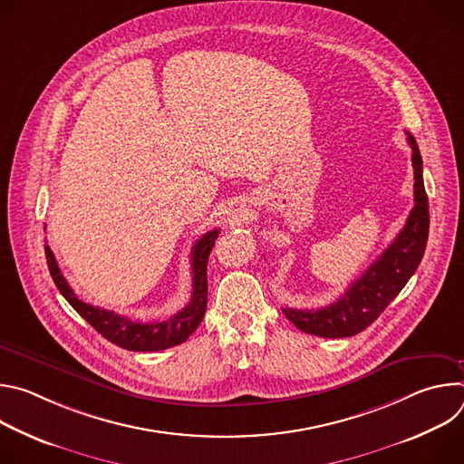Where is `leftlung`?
<instances>
[{
    "label": "left lung",
    "mask_w": 464,
    "mask_h": 464,
    "mask_svg": "<svg viewBox=\"0 0 464 464\" xmlns=\"http://www.w3.org/2000/svg\"><path fill=\"white\" fill-rule=\"evenodd\" d=\"M415 174V208L389 247L333 304L317 310L283 308L285 315L306 334L349 338L365 330L401 294L424 256L430 233L428 194L422 179V158L415 138L406 131Z\"/></svg>",
    "instance_id": "8db88e82"
}]
</instances>
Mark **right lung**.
<instances>
[{"label": "right lung", "mask_w": 464, "mask_h": 464, "mask_svg": "<svg viewBox=\"0 0 464 464\" xmlns=\"http://www.w3.org/2000/svg\"><path fill=\"white\" fill-rule=\"evenodd\" d=\"M218 229L206 233L192 247V295L185 308L167 321L158 323H141L131 321L111 310H104L93 304H88L77 297L68 281L63 279L56 258L51 247L45 244V258L49 274L60 290V294L68 301L95 330L115 343L121 349L134 353H156L169 347L183 343L204 319L208 308V260L209 253L218 238Z\"/></svg>", "instance_id": "obj_1"}]
</instances>
